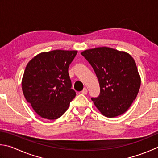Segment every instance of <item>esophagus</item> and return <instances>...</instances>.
Listing matches in <instances>:
<instances>
[{
    "instance_id": "obj_1",
    "label": "esophagus",
    "mask_w": 158,
    "mask_h": 158,
    "mask_svg": "<svg viewBox=\"0 0 158 158\" xmlns=\"http://www.w3.org/2000/svg\"><path fill=\"white\" fill-rule=\"evenodd\" d=\"M81 93L82 94H87V89H86V88H84L83 90L82 91Z\"/></svg>"
}]
</instances>
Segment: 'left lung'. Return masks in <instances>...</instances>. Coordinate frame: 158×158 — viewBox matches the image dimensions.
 <instances>
[{"instance_id": "1", "label": "left lung", "mask_w": 158, "mask_h": 158, "mask_svg": "<svg viewBox=\"0 0 158 158\" xmlns=\"http://www.w3.org/2000/svg\"><path fill=\"white\" fill-rule=\"evenodd\" d=\"M92 65L100 85V94L92 98L100 112L108 118L126 112L139 92L141 78L136 63L128 52L109 47L81 52Z\"/></svg>"}]
</instances>
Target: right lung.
<instances>
[{
  "mask_svg": "<svg viewBox=\"0 0 158 158\" xmlns=\"http://www.w3.org/2000/svg\"><path fill=\"white\" fill-rule=\"evenodd\" d=\"M77 52L65 50L43 52L27 63L22 90L27 102L41 118H60L76 96L68 71Z\"/></svg>",
  "mask_w": 158,
  "mask_h": 158,
  "instance_id": "1",
  "label": "right lung"
}]
</instances>
